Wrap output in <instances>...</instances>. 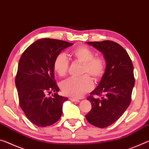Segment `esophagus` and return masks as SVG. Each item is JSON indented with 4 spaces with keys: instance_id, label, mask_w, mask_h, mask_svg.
<instances>
[{
    "instance_id": "esophagus-1",
    "label": "esophagus",
    "mask_w": 149,
    "mask_h": 149,
    "mask_svg": "<svg viewBox=\"0 0 149 149\" xmlns=\"http://www.w3.org/2000/svg\"><path fill=\"white\" fill-rule=\"evenodd\" d=\"M70 100H71V101H72V102H79V100H78V99H74V98H70L69 99Z\"/></svg>"
}]
</instances>
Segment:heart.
Here are the masks:
<instances>
[{
    "mask_svg": "<svg viewBox=\"0 0 149 149\" xmlns=\"http://www.w3.org/2000/svg\"><path fill=\"white\" fill-rule=\"evenodd\" d=\"M72 55L77 61L83 64L82 74L84 76L70 77L61 83L60 88L64 95L70 97H81L93 88V82L90 75L94 79H99L104 73L105 62L102 57L95 56L91 49L86 46H80L72 51ZM54 70L60 76H64L69 69V60L65 54H58L54 61Z\"/></svg>",
    "mask_w": 149,
    "mask_h": 149,
    "instance_id": "heart-1",
    "label": "heart"
}]
</instances>
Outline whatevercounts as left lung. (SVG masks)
<instances>
[{"instance_id": "left-lung-1", "label": "left lung", "mask_w": 149, "mask_h": 149, "mask_svg": "<svg viewBox=\"0 0 149 149\" xmlns=\"http://www.w3.org/2000/svg\"><path fill=\"white\" fill-rule=\"evenodd\" d=\"M87 43L102 53L106 69L98 86L87 98L92 108L85 118L91 124L104 128L119 119L130 104L135 85L133 65L127 51L116 42ZM95 94L102 96L94 98Z\"/></svg>"}]
</instances>
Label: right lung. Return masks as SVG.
Returning <instances> with one entry per match:
<instances>
[{
    "label": "right lung",
    "instance_id": "1",
    "mask_svg": "<svg viewBox=\"0 0 149 149\" xmlns=\"http://www.w3.org/2000/svg\"><path fill=\"white\" fill-rule=\"evenodd\" d=\"M70 42L53 39H41L32 43L20 58L16 77L19 106L30 122L39 127L56 123L62 114L67 97L58 95L54 80V61ZM55 92L53 97L47 93Z\"/></svg>",
    "mask_w": 149,
    "mask_h": 149
}]
</instances>
